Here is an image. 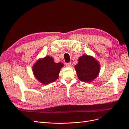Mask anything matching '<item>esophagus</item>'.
Here are the masks:
<instances>
[{"instance_id": "1", "label": "esophagus", "mask_w": 129, "mask_h": 129, "mask_svg": "<svg viewBox=\"0 0 129 129\" xmlns=\"http://www.w3.org/2000/svg\"><path fill=\"white\" fill-rule=\"evenodd\" d=\"M71 62H69V63H66V64H65V66H66V67H71Z\"/></svg>"}]
</instances>
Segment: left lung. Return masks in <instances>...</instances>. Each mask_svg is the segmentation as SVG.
<instances>
[{"label":"left lung","mask_w":129,"mask_h":129,"mask_svg":"<svg viewBox=\"0 0 129 129\" xmlns=\"http://www.w3.org/2000/svg\"><path fill=\"white\" fill-rule=\"evenodd\" d=\"M77 77L84 82H91L96 78L100 71V65L91 56L83 55L78 58V64L75 66Z\"/></svg>","instance_id":"1"}]
</instances>
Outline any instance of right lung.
Instances as JSON below:
<instances>
[{"label": "right lung", "instance_id": "add662e5", "mask_svg": "<svg viewBox=\"0 0 129 129\" xmlns=\"http://www.w3.org/2000/svg\"><path fill=\"white\" fill-rule=\"evenodd\" d=\"M63 66L61 63H55L52 57L47 56L39 59L33 66L32 70L36 79L46 85L57 79L60 69Z\"/></svg>", "mask_w": 129, "mask_h": 129}]
</instances>
